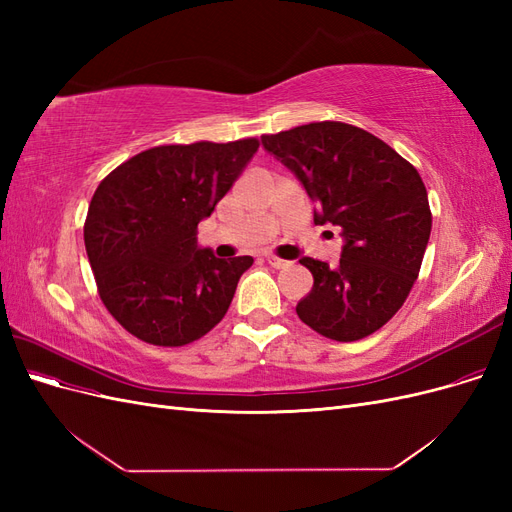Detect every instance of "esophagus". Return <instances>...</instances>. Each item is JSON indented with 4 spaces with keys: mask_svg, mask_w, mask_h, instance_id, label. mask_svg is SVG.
<instances>
[{
    "mask_svg": "<svg viewBox=\"0 0 512 512\" xmlns=\"http://www.w3.org/2000/svg\"><path fill=\"white\" fill-rule=\"evenodd\" d=\"M267 262H269L273 269H284V267L290 265L288 260H282V258H277V256H267Z\"/></svg>",
    "mask_w": 512,
    "mask_h": 512,
    "instance_id": "1",
    "label": "esophagus"
}]
</instances>
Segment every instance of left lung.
Segmentation results:
<instances>
[{"label":"left lung","instance_id":"1","mask_svg":"<svg viewBox=\"0 0 512 512\" xmlns=\"http://www.w3.org/2000/svg\"><path fill=\"white\" fill-rule=\"evenodd\" d=\"M314 200L316 224L339 226L337 267L299 262L314 286L297 303L299 318L335 342H356L384 327L416 282L431 232L418 170L378 136L342 121H316L262 136Z\"/></svg>","mask_w":512,"mask_h":512}]
</instances>
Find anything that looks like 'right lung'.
I'll list each match as a JSON object with an SVG mask.
<instances>
[{"mask_svg": "<svg viewBox=\"0 0 512 512\" xmlns=\"http://www.w3.org/2000/svg\"><path fill=\"white\" fill-rule=\"evenodd\" d=\"M258 145V138L160 145L102 179L85 220V247L100 299L128 333L175 348L224 318L254 258H215L198 247L196 228Z\"/></svg>", "mask_w": 512, "mask_h": 512, "instance_id": "1", "label": "right lung"}]
</instances>
